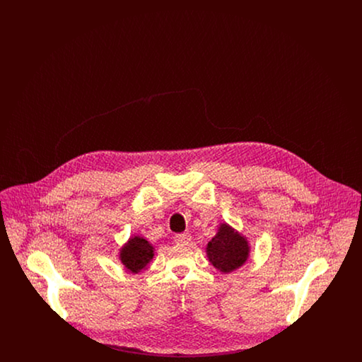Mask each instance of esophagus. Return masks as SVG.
<instances>
[{"instance_id": "1", "label": "esophagus", "mask_w": 362, "mask_h": 362, "mask_svg": "<svg viewBox=\"0 0 362 362\" xmlns=\"http://www.w3.org/2000/svg\"><path fill=\"white\" fill-rule=\"evenodd\" d=\"M173 240L177 244H189L191 241V235L189 233H177V235H175Z\"/></svg>"}]
</instances>
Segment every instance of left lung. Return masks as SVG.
<instances>
[{
	"instance_id": "left-lung-1",
	"label": "left lung",
	"mask_w": 362,
	"mask_h": 362,
	"mask_svg": "<svg viewBox=\"0 0 362 362\" xmlns=\"http://www.w3.org/2000/svg\"><path fill=\"white\" fill-rule=\"evenodd\" d=\"M248 243L229 225L220 226L217 235L209 241L206 252L211 264L220 272L229 273L240 267L248 257Z\"/></svg>"
}]
</instances>
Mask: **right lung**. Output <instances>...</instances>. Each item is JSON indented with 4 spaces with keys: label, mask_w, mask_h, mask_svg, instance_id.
Masks as SVG:
<instances>
[{
    "label": "right lung",
    "mask_w": 362,
    "mask_h": 362,
    "mask_svg": "<svg viewBox=\"0 0 362 362\" xmlns=\"http://www.w3.org/2000/svg\"><path fill=\"white\" fill-rule=\"evenodd\" d=\"M153 255V247L149 241L136 236L122 248L121 260L130 272L138 273L149 263Z\"/></svg>",
    "instance_id": "right-lung-1"
}]
</instances>
